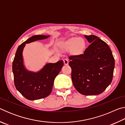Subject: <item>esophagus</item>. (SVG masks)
<instances>
[{"mask_svg":"<svg viewBox=\"0 0 125 125\" xmlns=\"http://www.w3.org/2000/svg\"><path fill=\"white\" fill-rule=\"evenodd\" d=\"M63 62H64V64L65 65H68V63H69V61L67 60V59H64V60H63Z\"/></svg>","mask_w":125,"mask_h":125,"instance_id":"1","label":"esophagus"}]
</instances>
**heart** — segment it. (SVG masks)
Listing matches in <instances>:
<instances>
[{
    "instance_id": "heart-1",
    "label": "heart",
    "mask_w": 125,
    "mask_h": 125,
    "mask_svg": "<svg viewBox=\"0 0 125 125\" xmlns=\"http://www.w3.org/2000/svg\"><path fill=\"white\" fill-rule=\"evenodd\" d=\"M85 46L86 43L84 40L79 37H73L63 43L61 47L65 50H71L74 48L76 53L80 54L84 51Z\"/></svg>"
}]
</instances>
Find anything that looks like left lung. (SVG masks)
<instances>
[{
  "mask_svg": "<svg viewBox=\"0 0 125 125\" xmlns=\"http://www.w3.org/2000/svg\"><path fill=\"white\" fill-rule=\"evenodd\" d=\"M90 45L83 54L71 56L73 85L80 94L95 95L111 83L115 60L107 44L95 35H85Z\"/></svg>",
  "mask_w": 125,
  "mask_h": 125,
  "instance_id": "1",
  "label": "left lung"
}]
</instances>
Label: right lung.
<instances>
[{
  "instance_id": "right-lung-1",
  "label": "right lung",
  "mask_w": 125,
  "mask_h": 125,
  "mask_svg": "<svg viewBox=\"0 0 125 125\" xmlns=\"http://www.w3.org/2000/svg\"><path fill=\"white\" fill-rule=\"evenodd\" d=\"M49 36L35 35L19 46L12 62L14 84L22 96L30 100L48 96L52 92L54 80L63 65V61L48 63L37 73L27 71L23 64L22 51L25 44L46 39Z\"/></svg>"
}]
</instances>
